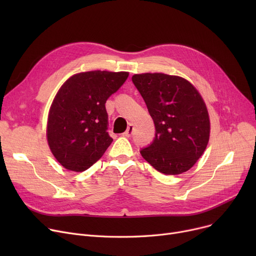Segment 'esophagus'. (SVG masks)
Here are the masks:
<instances>
[{
	"mask_svg": "<svg viewBox=\"0 0 256 256\" xmlns=\"http://www.w3.org/2000/svg\"><path fill=\"white\" fill-rule=\"evenodd\" d=\"M132 132H134V124H130L128 126V130L124 132V137H130L132 135Z\"/></svg>",
	"mask_w": 256,
	"mask_h": 256,
	"instance_id": "esophagus-1",
	"label": "esophagus"
}]
</instances>
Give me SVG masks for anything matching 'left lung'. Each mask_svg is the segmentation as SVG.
Returning <instances> with one entry per match:
<instances>
[{
	"instance_id": "8db88e82",
	"label": "left lung",
	"mask_w": 256,
	"mask_h": 256,
	"mask_svg": "<svg viewBox=\"0 0 256 256\" xmlns=\"http://www.w3.org/2000/svg\"><path fill=\"white\" fill-rule=\"evenodd\" d=\"M154 120V142L140 152L158 172L178 176L204 154L210 132V115L201 94L189 80L163 72L132 76Z\"/></svg>"
}]
</instances>
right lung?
Returning a JSON list of instances; mask_svg holds the SVG:
<instances>
[{
	"mask_svg": "<svg viewBox=\"0 0 256 256\" xmlns=\"http://www.w3.org/2000/svg\"><path fill=\"white\" fill-rule=\"evenodd\" d=\"M128 76V72H78L60 87L48 111L46 139L65 169L87 170L110 146L106 102Z\"/></svg>",
	"mask_w": 256,
	"mask_h": 256,
	"instance_id": "obj_1",
	"label": "right lung"
}]
</instances>
